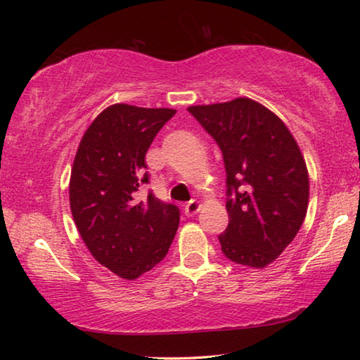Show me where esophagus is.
Segmentation results:
<instances>
[{
	"instance_id": "34e87169",
	"label": "esophagus",
	"mask_w": 360,
	"mask_h": 360,
	"mask_svg": "<svg viewBox=\"0 0 360 360\" xmlns=\"http://www.w3.org/2000/svg\"><path fill=\"white\" fill-rule=\"evenodd\" d=\"M198 210H200V203L197 202V200H191V202L184 205V212H186V216H188V217L197 214Z\"/></svg>"
}]
</instances>
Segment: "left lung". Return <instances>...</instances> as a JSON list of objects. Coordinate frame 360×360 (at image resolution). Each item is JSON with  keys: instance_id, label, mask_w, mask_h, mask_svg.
<instances>
[{"instance_id": "8db88e82", "label": "left lung", "mask_w": 360, "mask_h": 360, "mask_svg": "<svg viewBox=\"0 0 360 360\" xmlns=\"http://www.w3.org/2000/svg\"><path fill=\"white\" fill-rule=\"evenodd\" d=\"M217 143L225 165L229 225L222 254L238 265L264 268L295 238L307 216L309 181L302 152L278 115L236 98L187 108Z\"/></svg>"}]
</instances>
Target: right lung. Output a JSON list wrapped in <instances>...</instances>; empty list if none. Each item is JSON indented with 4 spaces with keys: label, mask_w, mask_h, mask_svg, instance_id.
<instances>
[{
    "label": "right lung",
    "mask_w": 360,
    "mask_h": 360,
    "mask_svg": "<svg viewBox=\"0 0 360 360\" xmlns=\"http://www.w3.org/2000/svg\"><path fill=\"white\" fill-rule=\"evenodd\" d=\"M174 109L114 105L96 117L79 144L70 205L90 254L124 279H136L165 259L179 225V208L149 191L146 152Z\"/></svg>",
    "instance_id": "1"
}]
</instances>
